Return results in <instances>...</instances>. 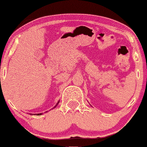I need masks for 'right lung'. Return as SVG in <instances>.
Returning a JSON list of instances; mask_svg holds the SVG:
<instances>
[{"label": "right lung", "instance_id": "obj_1", "mask_svg": "<svg viewBox=\"0 0 147 147\" xmlns=\"http://www.w3.org/2000/svg\"><path fill=\"white\" fill-rule=\"evenodd\" d=\"M57 106V105H56ZM42 115V113H40V114H37V115Z\"/></svg>", "mask_w": 147, "mask_h": 147}]
</instances>
